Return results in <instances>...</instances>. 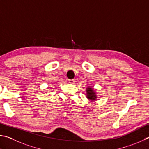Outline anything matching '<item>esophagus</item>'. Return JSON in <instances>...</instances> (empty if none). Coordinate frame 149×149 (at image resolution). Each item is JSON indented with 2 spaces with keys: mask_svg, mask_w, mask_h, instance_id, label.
<instances>
[{
  "mask_svg": "<svg viewBox=\"0 0 149 149\" xmlns=\"http://www.w3.org/2000/svg\"><path fill=\"white\" fill-rule=\"evenodd\" d=\"M68 81L70 83V84H74L75 82V79H69Z\"/></svg>",
  "mask_w": 149,
  "mask_h": 149,
  "instance_id": "esophagus-1",
  "label": "esophagus"
}]
</instances>
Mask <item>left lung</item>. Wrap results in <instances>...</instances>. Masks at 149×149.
Returning a JSON list of instances; mask_svg holds the SVG:
<instances>
[{"mask_svg": "<svg viewBox=\"0 0 149 149\" xmlns=\"http://www.w3.org/2000/svg\"><path fill=\"white\" fill-rule=\"evenodd\" d=\"M87 97L91 100H96V95L95 92H93L92 88H87Z\"/></svg>", "mask_w": 149, "mask_h": 149, "instance_id": "8db88e82", "label": "left lung"}]
</instances>
